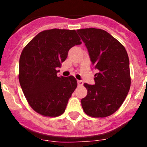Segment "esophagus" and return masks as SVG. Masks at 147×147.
<instances>
[{"label":"esophagus","instance_id":"1","mask_svg":"<svg viewBox=\"0 0 147 147\" xmlns=\"http://www.w3.org/2000/svg\"><path fill=\"white\" fill-rule=\"evenodd\" d=\"M78 84L79 86H82V85H83V84H84V82H83V81H82V80H78Z\"/></svg>","mask_w":147,"mask_h":147}]
</instances>
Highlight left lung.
I'll use <instances>...</instances> for the list:
<instances>
[{
    "mask_svg": "<svg viewBox=\"0 0 147 147\" xmlns=\"http://www.w3.org/2000/svg\"><path fill=\"white\" fill-rule=\"evenodd\" d=\"M77 32L97 70L95 84H84L87 94L81 100L83 110L90 117H106L119 109L129 91L128 55L124 46L104 30L91 28Z\"/></svg>",
    "mask_w": 147,
    "mask_h": 147,
    "instance_id": "obj_1",
    "label": "left lung"
}]
</instances>
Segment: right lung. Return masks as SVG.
Segmentation results:
<instances>
[{
    "label": "right lung",
    "instance_id": "add662e5",
    "mask_svg": "<svg viewBox=\"0 0 147 147\" xmlns=\"http://www.w3.org/2000/svg\"><path fill=\"white\" fill-rule=\"evenodd\" d=\"M81 43L75 30L55 28L38 33L22 51L19 82L30 106L40 115L64 113L78 82L73 76H58L57 68L69 49Z\"/></svg>",
    "mask_w": 147,
    "mask_h": 147
}]
</instances>
